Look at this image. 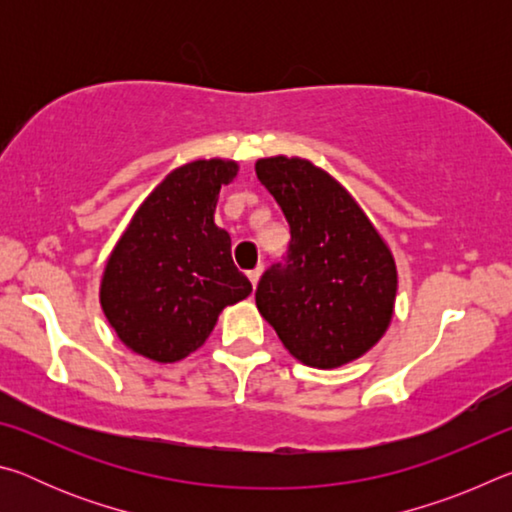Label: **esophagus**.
I'll return each mask as SVG.
<instances>
[{
	"mask_svg": "<svg viewBox=\"0 0 512 512\" xmlns=\"http://www.w3.org/2000/svg\"><path fill=\"white\" fill-rule=\"evenodd\" d=\"M262 271H264V266H262V264H259L257 268H253V271H250V273H248V280H250V282H253V287H257L259 277H262Z\"/></svg>",
	"mask_w": 512,
	"mask_h": 512,
	"instance_id": "obj_1",
	"label": "esophagus"
}]
</instances>
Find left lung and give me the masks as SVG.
Here are the masks:
<instances>
[{
  "label": "left lung",
  "mask_w": 512,
  "mask_h": 512,
  "mask_svg": "<svg viewBox=\"0 0 512 512\" xmlns=\"http://www.w3.org/2000/svg\"><path fill=\"white\" fill-rule=\"evenodd\" d=\"M255 171L291 232L287 255L257 284L259 314L307 366L359 359L393 318L391 250L357 201L309 160L277 155L257 160Z\"/></svg>",
  "instance_id": "8db88e82"
}]
</instances>
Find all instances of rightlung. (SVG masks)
Returning <instances> with one entry per match:
<instances>
[{
  "mask_svg": "<svg viewBox=\"0 0 512 512\" xmlns=\"http://www.w3.org/2000/svg\"><path fill=\"white\" fill-rule=\"evenodd\" d=\"M237 164L196 160L173 169L135 212L101 280L108 323L133 352L173 363L201 348L221 309L253 284L232 262L230 235L214 223L221 185Z\"/></svg>",
  "mask_w": 512,
  "mask_h": 512,
  "instance_id": "1",
  "label": "right lung"
}]
</instances>
